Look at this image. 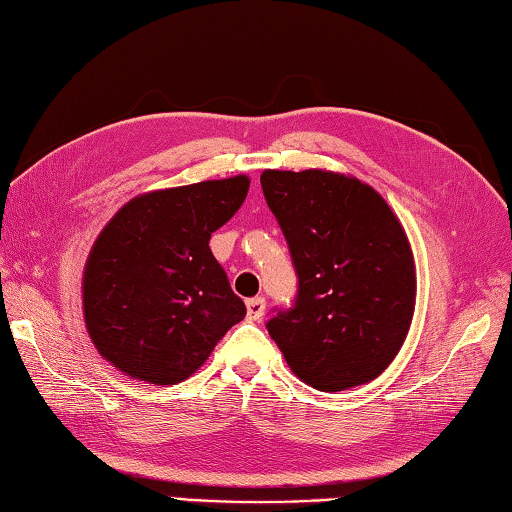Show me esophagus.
<instances>
[{"label": "esophagus", "mask_w": 512, "mask_h": 512, "mask_svg": "<svg viewBox=\"0 0 512 512\" xmlns=\"http://www.w3.org/2000/svg\"><path fill=\"white\" fill-rule=\"evenodd\" d=\"M265 316V298H252L247 300V318L260 320Z\"/></svg>", "instance_id": "34e87169"}]
</instances>
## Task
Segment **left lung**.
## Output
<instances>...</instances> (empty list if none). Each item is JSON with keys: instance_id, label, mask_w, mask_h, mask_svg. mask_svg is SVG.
<instances>
[{"instance_id": "8db88e82", "label": "left lung", "mask_w": 512, "mask_h": 512, "mask_svg": "<svg viewBox=\"0 0 512 512\" xmlns=\"http://www.w3.org/2000/svg\"><path fill=\"white\" fill-rule=\"evenodd\" d=\"M260 183L298 271L296 305L267 322L271 340L318 391L375 380L415 311V260L400 218L351 174L265 170Z\"/></svg>"}]
</instances>
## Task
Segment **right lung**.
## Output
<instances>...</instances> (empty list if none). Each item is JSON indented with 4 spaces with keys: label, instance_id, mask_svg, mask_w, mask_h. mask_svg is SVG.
<instances>
[{
    "label": "right lung",
    "instance_id": "add662e5",
    "mask_svg": "<svg viewBox=\"0 0 512 512\" xmlns=\"http://www.w3.org/2000/svg\"><path fill=\"white\" fill-rule=\"evenodd\" d=\"M247 192L245 174L168 187L110 218L81 280L83 320L103 360L159 387L203 367L247 311L210 249Z\"/></svg>",
    "mask_w": 512,
    "mask_h": 512
}]
</instances>
